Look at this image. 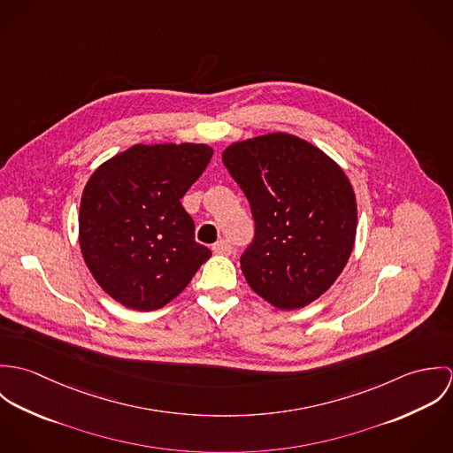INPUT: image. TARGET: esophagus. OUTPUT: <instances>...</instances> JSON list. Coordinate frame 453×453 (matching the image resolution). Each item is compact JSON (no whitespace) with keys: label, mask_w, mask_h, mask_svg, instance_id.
Returning a JSON list of instances; mask_svg holds the SVG:
<instances>
[{"label":"esophagus","mask_w":453,"mask_h":453,"mask_svg":"<svg viewBox=\"0 0 453 453\" xmlns=\"http://www.w3.org/2000/svg\"><path fill=\"white\" fill-rule=\"evenodd\" d=\"M212 251L216 255H230L232 253V244L228 241H218L214 246H212Z\"/></svg>","instance_id":"esophagus-1"}]
</instances>
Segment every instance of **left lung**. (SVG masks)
Returning a JSON list of instances; mask_svg holds the SVG:
<instances>
[{
    "label": "left lung",
    "instance_id": "left-lung-1",
    "mask_svg": "<svg viewBox=\"0 0 453 453\" xmlns=\"http://www.w3.org/2000/svg\"><path fill=\"white\" fill-rule=\"evenodd\" d=\"M223 164L255 219V239L241 257L248 284L280 311L312 303L354 248L357 203L349 178L319 148L286 132L230 144Z\"/></svg>",
    "mask_w": 453,
    "mask_h": 453
}]
</instances>
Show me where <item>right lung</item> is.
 Masks as SVG:
<instances>
[{
    "mask_svg": "<svg viewBox=\"0 0 453 453\" xmlns=\"http://www.w3.org/2000/svg\"><path fill=\"white\" fill-rule=\"evenodd\" d=\"M211 157L207 144H134L87 181L80 250L97 284L124 307L162 309L211 258L181 205Z\"/></svg>",
    "mask_w": 453,
    "mask_h": 453,
    "instance_id": "right-lung-1",
    "label": "right lung"
}]
</instances>
